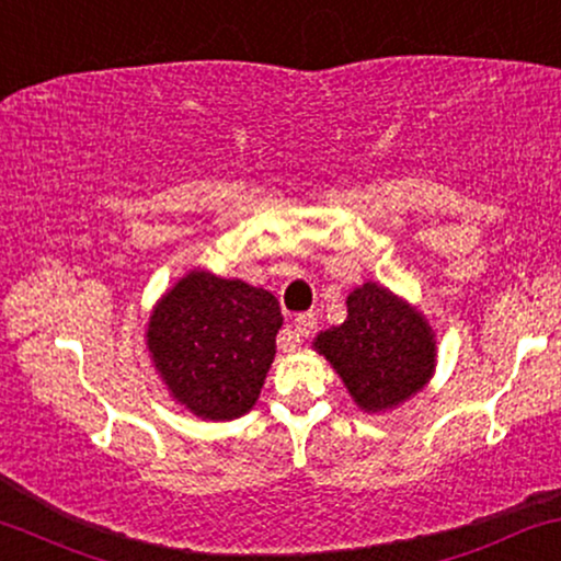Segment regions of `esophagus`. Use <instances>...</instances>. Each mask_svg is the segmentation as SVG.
<instances>
[{
  "instance_id": "1",
  "label": "esophagus",
  "mask_w": 561,
  "mask_h": 561,
  "mask_svg": "<svg viewBox=\"0 0 561 561\" xmlns=\"http://www.w3.org/2000/svg\"><path fill=\"white\" fill-rule=\"evenodd\" d=\"M316 329H318L316 313H300V316L295 318V336H297V342H300V339L313 336Z\"/></svg>"
}]
</instances>
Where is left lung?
Wrapping results in <instances>:
<instances>
[{"instance_id": "1", "label": "left lung", "mask_w": 561, "mask_h": 561, "mask_svg": "<svg viewBox=\"0 0 561 561\" xmlns=\"http://www.w3.org/2000/svg\"><path fill=\"white\" fill-rule=\"evenodd\" d=\"M313 346L367 414L396 409L435 373V333L427 318L375 282L352 289L346 321L318 333Z\"/></svg>"}]
</instances>
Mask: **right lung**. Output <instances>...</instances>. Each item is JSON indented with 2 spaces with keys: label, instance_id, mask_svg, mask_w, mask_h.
I'll list each match as a JSON object with an SVG mask.
<instances>
[{
  "label": "right lung",
  "instance_id": "add662e5",
  "mask_svg": "<svg viewBox=\"0 0 561 561\" xmlns=\"http://www.w3.org/2000/svg\"><path fill=\"white\" fill-rule=\"evenodd\" d=\"M279 329L272 293L194 268L154 305L147 350L175 401L202 420L228 422L259 401Z\"/></svg>",
  "mask_w": 561,
  "mask_h": 561
}]
</instances>
